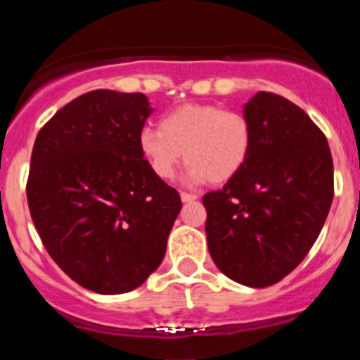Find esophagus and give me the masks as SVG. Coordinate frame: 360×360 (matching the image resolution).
<instances>
[{"label": "esophagus", "mask_w": 360, "mask_h": 360, "mask_svg": "<svg viewBox=\"0 0 360 360\" xmlns=\"http://www.w3.org/2000/svg\"><path fill=\"white\" fill-rule=\"evenodd\" d=\"M180 198H182V202H193V200H196L198 196L191 195V193H186V191H182V193H180Z\"/></svg>", "instance_id": "obj_1"}]
</instances>
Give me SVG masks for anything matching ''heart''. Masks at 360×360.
Returning a JSON list of instances; mask_svg holds the SVG:
<instances>
[{
  "label": "heart",
  "instance_id": "b5f03b06",
  "mask_svg": "<svg viewBox=\"0 0 360 360\" xmlns=\"http://www.w3.org/2000/svg\"><path fill=\"white\" fill-rule=\"evenodd\" d=\"M139 148L160 180H171L186 157L191 182L224 184L247 164L252 126L241 111L214 104H182L162 117L158 129H142Z\"/></svg>",
  "mask_w": 360,
  "mask_h": 360
}]
</instances>
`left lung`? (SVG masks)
Listing matches in <instances>:
<instances>
[{
  "mask_svg": "<svg viewBox=\"0 0 360 360\" xmlns=\"http://www.w3.org/2000/svg\"><path fill=\"white\" fill-rule=\"evenodd\" d=\"M252 148L224 189L203 196L212 262L232 281L270 287L303 262L333 200L328 141L281 95L257 91L243 108Z\"/></svg>",
  "mask_w": 360,
  "mask_h": 360,
  "instance_id": "1",
  "label": "left lung"
}]
</instances>
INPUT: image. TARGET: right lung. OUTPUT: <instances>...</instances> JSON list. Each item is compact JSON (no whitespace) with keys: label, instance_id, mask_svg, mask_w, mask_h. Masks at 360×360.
<instances>
[{"label":"right lung","instance_id":"obj_1","mask_svg":"<svg viewBox=\"0 0 360 360\" xmlns=\"http://www.w3.org/2000/svg\"><path fill=\"white\" fill-rule=\"evenodd\" d=\"M144 94L94 90L57 111L32 149L27 200L44 249L97 294L141 287L164 259L182 209L139 148Z\"/></svg>","mask_w":360,"mask_h":360}]
</instances>
